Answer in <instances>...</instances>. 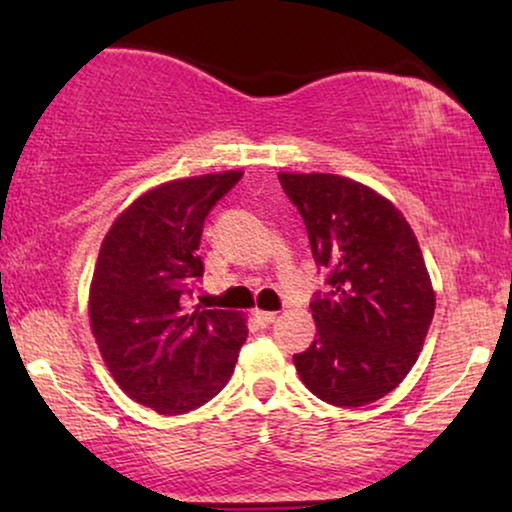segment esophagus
Segmentation results:
<instances>
[{
	"label": "esophagus",
	"instance_id": "34e87169",
	"mask_svg": "<svg viewBox=\"0 0 512 512\" xmlns=\"http://www.w3.org/2000/svg\"><path fill=\"white\" fill-rule=\"evenodd\" d=\"M254 319L258 321L261 326H268L272 321L277 319V312H268V310H254Z\"/></svg>",
	"mask_w": 512,
	"mask_h": 512
}]
</instances>
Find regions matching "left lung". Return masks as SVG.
<instances>
[{"label": "left lung", "instance_id": "obj_1", "mask_svg": "<svg viewBox=\"0 0 512 512\" xmlns=\"http://www.w3.org/2000/svg\"><path fill=\"white\" fill-rule=\"evenodd\" d=\"M312 256L331 272L312 303L317 338L293 356L321 401L361 408L405 380L429 333L436 291L410 223L370 186L340 174L279 172Z\"/></svg>", "mask_w": 512, "mask_h": 512}]
</instances>
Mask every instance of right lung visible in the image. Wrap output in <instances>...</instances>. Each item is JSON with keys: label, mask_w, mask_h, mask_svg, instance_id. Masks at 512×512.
<instances>
[{"label": "right lung", "mask_w": 512, "mask_h": 512, "mask_svg": "<svg viewBox=\"0 0 512 512\" xmlns=\"http://www.w3.org/2000/svg\"><path fill=\"white\" fill-rule=\"evenodd\" d=\"M242 170L165 181L132 200L104 235L88 293L104 366L132 401L184 415L226 387L247 319L188 307L202 277V226Z\"/></svg>", "instance_id": "right-lung-1"}]
</instances>
